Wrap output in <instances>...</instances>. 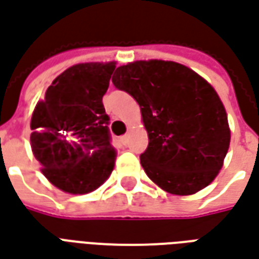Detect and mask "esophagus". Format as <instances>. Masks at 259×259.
<instances>
[{"mask_svg": "<svg viewBox=\"0 0 259 259\" xmlns=\"http://www.w3.org/2000/svg\"><path fill=\"white\" fill-rule=\"evenodd\" d=\"M127 140H129V135H124L120 137V141H122L123 144H126V143H127Z\"/></svg>", "mask_w": 259, "mask_h": 259, "instance_id": "34e87169", "label": "esophagus"}]
</instances>
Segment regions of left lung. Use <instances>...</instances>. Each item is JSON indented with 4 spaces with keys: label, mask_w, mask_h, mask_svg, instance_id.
Here are the masks:
<instances>
[{
    "label": "left lung",
    "mask_w": 259,
    "mask_h": 259,
    "mask_svg": "<svg viewBox=\"0 0 259 259\" xmlns=\"http://www.w3.org/2000/svg\"><path fill=\"white\" fill-rule=\"evenodd\" d=\"M112 83L140 105L148 133L140 162L155 185L190 195L217 178L230 129L222 101L206 80L185 65L151 59L119 66Z\"/></svg>",
    "instance_id": "obj_1"
}]
</instances>
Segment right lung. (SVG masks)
Listing matches in <instances>:
<instances>
[{"instance_id":"add662e5","label":"right lung","mask_w":259,"mask_h":259,"mask_svg":"<svg viewBox=\"0 0 259 259\" xmlns=\"http://www.w3.org/2000/svg\"><path fill=\"white\" fill-rule=\"evenodd\" d=\"M113 70L115 62L70 66L34 108L31 151L44 176L65 193H90L112 172L115 148L102 97Z\"/></svg>"}]
</instances>
